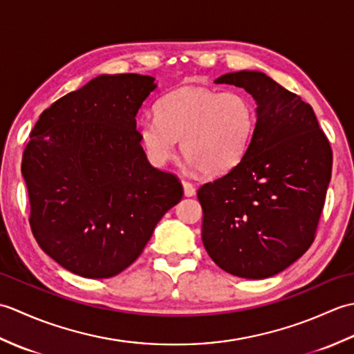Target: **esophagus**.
Segmentation results:
<instances>
[{
	"label": "esophagus",
	"mask_w": 354,
	"mask_h": 354,
	"mask_svg": "<svg viewBox=\"0 0 354 354\" xmlns=\"http://www.w3.org/2000/svg\"><path fill=\"white\" fill-rule=\"evenodd\" d=\"M183 187H184V194L187 198H192V196H194V194H196V189H194V187L190 183L183 181Z\"/></svg>",
	"instance_id": "34e87169"
}]
</instances>
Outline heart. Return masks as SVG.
I'll use <instances>...</instances> for the list:
<instances>
[{
	"instance_id": "1",
	"label": "heart",
	"mask_w": 354,
	"mask_h": 354,
	"mask_svg": "<svg viewBox=\"0 0 354 354\" xmlns=\"http://www.w3.org/2000/svg\"><path fill=\"white\" fill-rule=\"evenodd\" d=\"M156 120L138 123V138L147 160L162 167L175 156L178 140L187 164L207 175H225L250 150L257 123L254 102L239 91L184 86L164 95Z\"/></svg>"
}]
</instances>
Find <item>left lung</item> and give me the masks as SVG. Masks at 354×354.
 <instances>
[{"mask_svg": "<svg viewBox=\"0 0 354 354\" xmlns=\"http://www.w3.org/2000/svg\"><path fill=\"white\" fill-rule=\"evenodd\" d=\"M243 88L257 103L250 150L198 190L202 243L231 275L272 277L309 250L332 178V147L309 103L260 71L214 80Z\"/></svg>", "mask_w": 354, "mask_h": 354, "instance_id": "left-lung-1", "label": "left lung"}]
</instances>
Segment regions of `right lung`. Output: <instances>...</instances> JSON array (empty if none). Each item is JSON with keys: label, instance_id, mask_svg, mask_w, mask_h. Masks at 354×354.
<instances>
[{"label": "right lung", "instance_id": "1", "mask_svg": "<svg viewBox=\"0 0 354 354\" xmlns=\"http://www.w3.org/2000/svg\"><path fill=\"white\" fill-rule=\"evenodd\" d=\"M155 77L102 74L45 109L22 155L30 227L42 251L85 278H109L138 259L183 198L171 173L149 164L137 117Z\"/></svg>", "mask_w": 354, "mask_h": 354}]
</instances>
